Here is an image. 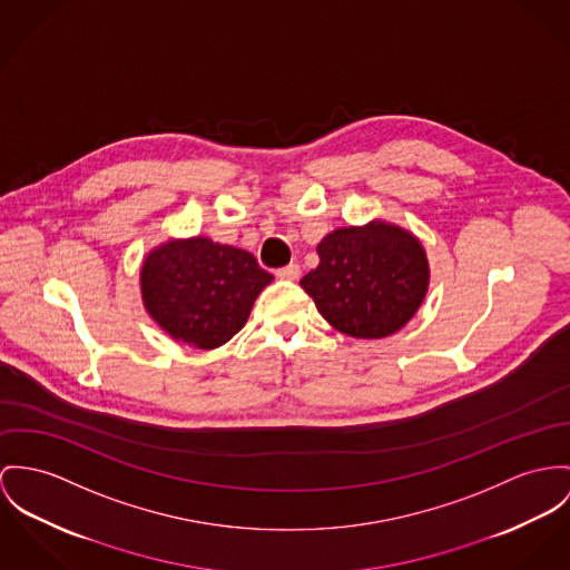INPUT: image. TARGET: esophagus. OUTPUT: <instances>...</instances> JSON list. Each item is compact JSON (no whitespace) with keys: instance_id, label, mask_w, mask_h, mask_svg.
Segmentation results:
<instances>
[{"instance_id":"34e87169","label":"esophagus","mask_w":570,"mask_h":570,"mask_svg":"<svg viewBox=\"0 0 570 570\" xmlns=\"http://www.w3.org/2000/svg\"><path fill=\"white\" fill-rule=\"evenodd\" d=\"M275 275H277L279 279H288V282H295V279H299V275H302V268H299V264H286V266L277 268V271H275Z\"/></svg>"}]
</instances>
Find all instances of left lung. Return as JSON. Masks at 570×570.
<instances>
[{"instance_id":"1","label":"left lung","mask_w":570,"mask_h":570,"mask_svg":"<svg viewBox=\"0 0 570 570\" xmlns=\"http://www.w3.org/2000/svg\"><path fill=\"white\" fill-rule=\"evenodd\" d=\"M318 266L302 279L323 318L353 338L399 332L423 304L430 264L407 229L371 220L338 227L318 245Z\"/></svg>"}]
</instances>
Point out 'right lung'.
I'll return each mask as SVG.
<instances>
[{
  "instance_id": "right-lung-1",
  "label": "right lung",
  "mask_w": 570,
  "mask_h": 570,
  "mask_svg": "<svg viewBox=\"0 0 570 570\" xmlns=\"http://www.w3.org/2000/svg\"><path fill=\"white\" fill-rule=\"evenodd\" d=\"M273 275L238 247L206 236L167 240L145 258L140 293L149 316L179 343L217 350L247 323Z\"/></svg>"
}]
</instances>
